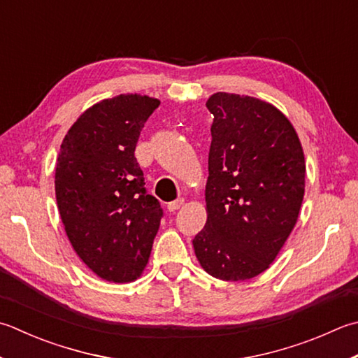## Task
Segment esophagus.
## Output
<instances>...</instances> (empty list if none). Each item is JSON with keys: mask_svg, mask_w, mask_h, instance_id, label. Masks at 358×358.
Instances as JSON below:
<instances>
[{"mask_svg": "<svg viewBox=\"0 0 358 358\" xmlns=\"http://www.w3.org/2000/svg\"><path fill=\"white\" fill-rule=\"evenodd\" d=\"M183 203H185L183 199H177V200H173L171 203H167V209H169L171 213H175V211H177V209H180L181 206H183Z\"/></svg>", "mask_w": 358, "mask_h": 358, "instance_id": "obj_1", "label": "esophagus"}]
</instances>
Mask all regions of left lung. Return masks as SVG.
Here are the masks:
<instances>
[{
  "label": "left lung",
  "mask_w": 358,
  "mask_h": 358,
  "mask_svg": "<svg viewBox=\"0 0 358 358\" xmlns=\"http://www.w3.org/2000/svg\"><path fill=\"white\" fill-rule=\"evenodd\" d=\"M206 181L208 219L192 245L201 268L247 281L275 261L296 225L306 161L281 110L251 96L214 93Z\"/></svg>",
  "instance_id": "1"
}]
</instances>
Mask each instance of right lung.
I'll return each mask as SVG.
<instances>
[{
  "mask_svg": "<svg viewBox=\"0 0 358 358\" xmlns=\"http://www.w3.org/2000/svg\"><path fill=\"white\" fill-rule=\"evenodd\" d=\"M158 105L141 94L103 99L77 117L60 145L55 199L63 227L77 256L108 282L143 275L163 217L135 158Z\"/></svg>",
  "mask_w": 358,
  "mask_h": 358,
  "instance_id": "1",
  "label": "right lung"
}]
</instances>
